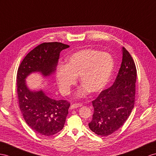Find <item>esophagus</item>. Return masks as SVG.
I'll list each match as a JSON object with an SVG mask.
<instances>
[{
    "label": "esophagus",
    "mask_w": 156,
    "mask_h": 156,
    "mask_svg": "<svg viewBox=\"0 0 156 156\" xmlns=\"http://www.w3.org/2000/svg\"><path fill=\"white\" fill-rule=\"evenodd\" d=\"M82 106V103H74V104L71 105L70 109H76Z\"/></svg>",
    "instance_id": "esophagus-1"
}]
</instances>
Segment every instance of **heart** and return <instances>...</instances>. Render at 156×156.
<instances>
[{"instance_id":"obj_1","label":"heart","mask_w":156,"mask_h":156,"mask_svg":"<svg viewBox=\"0 0 156 156\" xmlns=\"http://www.w3.org/2000/svg\"><path fill=\"white\" fill-rule=\"evenodd\" d=\"M113 68V58L109 53L91 49L78 51L68 59L66 65H58L57 79L59 88L63 94H69L71 87L76 84L77 77L80 76V83L84 87L80 94L83 95L87 90L99 92L108 83Z\"/></svg>"}]
</instances>
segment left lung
<instances>
[{"label": "left lung", "instance_id": "8db88e82", "mask_svg": "<svg viewBox=\"0 0 156 156\" xmlns=\"http://www.w3.org/2000/svg\"><path fill=\"white\" fill-rule=\"evenodd\" d=\"M136 74L133 57L122 47L121 66L114 83L91 101L94 112L88 125L94 133L107 136L125 122L134 106Z\"/></svg>", "mask_w": 156, "mask_h": 156}]
</instances>
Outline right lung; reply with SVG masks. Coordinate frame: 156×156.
Masks as SVG:
<instances>
[{
	"label": "right lung",
	"instance_id": "add662e5",
	"mask_svg": "<svg viewBox=\"0 0 156 156\" xmlns=\"http://www.w3.org/2000/svg\"><path fill=\"white\" fill-rule=\"evenodd\" d=\"M69 45L59 42L43 43L31 50L23 59L17 73L19 107L25 121L37 134L49 136L61 131L69 114L70 103L49 98L43 91H30L26 78L34 72L44 76L56 70L61 51Z\"/></svg>",
	"mask_w": 156,
	"mask_h": 156
}]
</instances>
